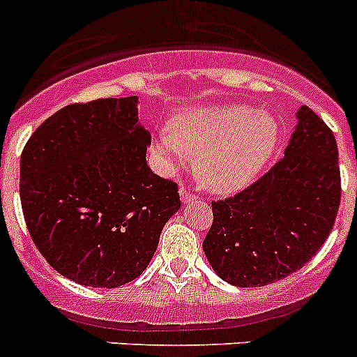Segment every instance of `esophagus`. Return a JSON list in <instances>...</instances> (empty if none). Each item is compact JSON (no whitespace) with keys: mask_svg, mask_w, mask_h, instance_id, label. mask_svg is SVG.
<instances>
[{"mask_svg":"<svg viewBox=\"0 0 357 357\" xmlns=\"http://www.w3.org/2000/svg\"><path fill=\"white\" fill-rule=\"evenodd\" d=\"M181 196H182V204H191V202L196 200V195L189 192L185 188H181Z\"/></svg>","mask_w":357,"mask_h":357,"instance_id":"1","label":"esophagus"}]
</instances>
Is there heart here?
I'll use <instances>...</instances> for the list:
<instances>
[{
    "instance_id": "heart-1",
    "label": "heart",
    "mask_w": 357,
    "mask_h": 357,
    "mask_svg": "<svg viewBox=\"0 0 357 357\" xmlns=\"http://www.w3.org/2000/svg\"><path fill=\"white\" fill-rule=\"evenodd\" d=\"M280 139V127L267 113L246 104H214L178 111L157 138L166 169L198 159V178L208 191L231 195L260 175Z\"/></svg>"
}]
</instances>
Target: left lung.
Returning <instances> with one entry per match:
<instances>
[{"label":"left lung","instance_id":"obj_1","mask_svg":"<svg viewBox=\"0 0 357 357\" xmlns=\"http://www.w3.org/2000/svg\"><path fill=\"white\" fill-rule=\"evenodd\" d=\"M340 198L333 130L308 106L299 107L285 155L250 188L212 202L214 221L204 241L208 264L235 287L280 281L322 248Z\"/></svg>","mask_w":357,"mask_h":357}]
</instances>
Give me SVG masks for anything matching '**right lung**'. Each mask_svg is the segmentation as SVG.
Masks as SVG:
<instances>
[{
	"label": "right lung",
	"mask_w": 357,
	"mask_h": 357,
	"mask_svg": "<svg viewBox=\"0 0 357 357\" xmlns=\"http://www.w3.org/2000/svg\"><path fill=\"white\" fill-rule=\"evenodd\" d=\"M138 97L68 104L21 153L26 227L49 266L79 285L114 289L152 260L181 208L175 182L146 165Z\"/></svg>",
	"instance_id": "add662e5"
}]
</instances>
